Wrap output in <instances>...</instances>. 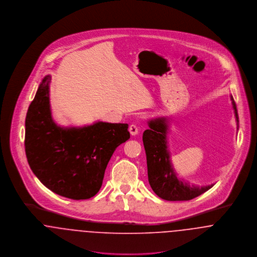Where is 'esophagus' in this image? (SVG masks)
Segmentation results:
<instances>
[{
	"mask_svg": "<svg viewBox=\"0 0 257 257\" xmlns=\"http://www.w3.org/2000/svg\"><path fill=\"white\" fill-rule=\"evenodd\" d=\"M129 132H130V134H131L132 136H136V135L139 133V128H138L136 125L132 124V125H130V127H129Z\"/></svg>",
	"mask_w": 257,
	"mask_h": 257,
	"instance_id": "esophagus-1",
	"label": "esophagus"
}]
</instances>
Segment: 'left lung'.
<instances>
[{
    "label": "left lung",
    "instance_id": "8db88e82",
    "mask_svg": "<svg viewBox=\"0 0 257 257\" xmlns=\"http://www.w3.org/2000/svg\"><path fill=\"white\" fill-rule=\"evenodd\" d=\"M231 105L238 130V115L233 97ZM149 129L143 133V143L147 156L148 178L154 192L162 199L187 201L193 199L214 186L189 184L180 178L171 164V153L168 146L170 118L157 117L148 121Z\"/></svg>",
    "mask_w": 257,
    "mask_h": 257
}]
</instances>
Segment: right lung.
Masks as SVG:
<instances>
[{
	"mask_svg": "<svg viewBox=\"0 0 257 257\" xmlns=\"http://www.w3.org/2000/svg\"><path fill=\"white\" fill-rule=\"evenodd\" d=\"M50 82V75L43 78L27 113L25 146L29 167L58 195L88 199L99 191L116 148L130 138L128 124L58 125L52 117Z\"/></svg>",
	"mask_w": 257,
	"mask_h": 257,
	"instance_id": "add662e5",
	"label": "right lung"
}]
</instances>
